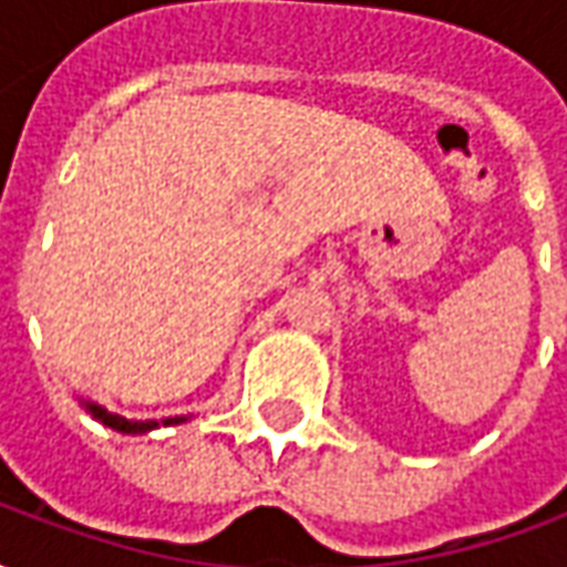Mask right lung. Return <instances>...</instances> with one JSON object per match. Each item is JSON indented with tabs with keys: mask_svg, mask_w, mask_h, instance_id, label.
<instances>
[{
	"mask_svg": "<svg viewBox=\"0 0 567 567\" xmlns=\"http://www.w3.org/2000/svg\"><path fill=\"white\" fill-rule=\"evenodd\" d=\"M84 404V401H81ZM87 406V413H91L93 419H100L103 425L115 427V431H121V434H148L151 427H157L161 422H130V419L117 416V413H109V410H103L100 404H84ZM178 422H185V416H173V419H163V425H178Z\"/></svg>",
	"mask_w": 567,
	"mask_h": 567,
	"instance_id": "add662e5",
	"label": "right lung"
}]
</instances>
